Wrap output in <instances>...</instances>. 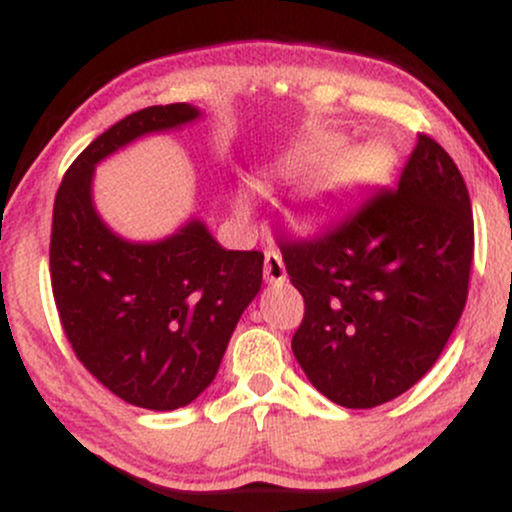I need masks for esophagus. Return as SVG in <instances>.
Segmentation results:
<instances>
[{
  "label": "esophagus",
  "instance_id": "esophagus-1",
  "mask_svg": "<svg viewBox=\"0 0 512 512\" xmlns=\"http://www.w3.org/2000/svg\"><path fill=\"white\" fill-rule=\"evenodd\" d=\"M264 279H267V284H284L286 281V267L279 252L269 250L264 255Z\"/></svg>",
  "mask_w": 512,
  "mask_h": 512
}]
</instances>
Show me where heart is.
I'll use <instances>...</instances> for the list:
<instances>
[{
    "mask_svg": "<svg viewBox=\"0 0 512 512\" xmlns=\"http://www.w3.org/2000/svg\"><path fill=\"white\" fill-rule=\"evenodd\" d=\"M344 144L346 139L342 134H327L303 154L291 158L281 168V173L301 175L305 170L320 168L330 162L331 166L322 170L310 187V199H315L317 204H332L378 182L390 168V151L383 144H358L349 149H344ZM236 207L240 214L248 211L250 202L245 192L236 195Z\"/></svg>",
    "mask_w": 512,
    "mask_h": 512,
    "instance_id": "1",
    "label": "heart"
}]
</instances>
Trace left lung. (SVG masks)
I'll use <instances>...</instances> for the list:
<instances>
[{"label": "left lung", "mask_w": 512, "mask_h": 512, "mask_svg": "<svg viewBox=\"0 0 512 512\" xmlns=\"http://www.w3.org/2000/svg\"><path fill=\"white\" fill-rule=\"evenodd\" d=\"M279 248L305 301L291 342L303 373L339 407H378L433 368L467 303V185L448 151L419 134L397 190L322 238Z\"/></svg>", "instance_id": "1"}]
</instances>
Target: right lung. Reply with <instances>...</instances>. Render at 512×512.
I'll return each instance as SVG.
<instances>
[{"mask_svg": "<svg viewBox=\"0 0 512 512\" xmlns=\"http://www.w3.org/2000/svg\"><path fill=\"white\" fill-rule=\"evenodd\" d=\"M199 117L195 105L173 103L115 122L69 166L52 211L50 274L64 334L88 373L142 409H180L207 390L262 286V252L221 248L202 219L139 243L93 204L103 158Z\"/></svg>", "mask_w": 512, "mask_h": 512, "instance_id": "1", "label": "right lung"}]
</instances>
